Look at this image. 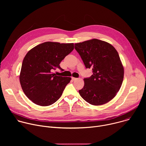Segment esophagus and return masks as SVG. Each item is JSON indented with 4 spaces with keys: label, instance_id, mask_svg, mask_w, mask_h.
<instances>
[{
    "label": "esophagus",
    "instance_id": "obj_1",
    "mask_svg": "<svg viewBox=\"0 0 146 146\" xmlns=\"http://www.w3.org/2000/svg\"><path fill=\"white\" fill-rule=\"evenodd\" d=\"M72 80H76L77 78H75V77H72Z\"/></svg>",
    "mask_w": 146,
    "mask_h": 146
}]
</instances>
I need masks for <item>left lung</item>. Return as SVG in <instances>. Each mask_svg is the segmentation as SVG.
<instances>
[{
  "instance_id": "left-lung-1",
  "label": "left lung",
  "mask_w": 146,
  "mask_h": 146,
  "mask_svg": "<svg viewBox=\"0 0 146 146\" xmlns=\"http://www.w3.org/2000/svg\"><path fill=\"white\" fill-rule=\"evenodd\" d=\"M74 48L86 68H91L93 73L84 79L80 96L92 105L109 102L119 90L123 78V67L118 52L110 44L96 38L76 43Z\"/></svg>"
}]
</instances>
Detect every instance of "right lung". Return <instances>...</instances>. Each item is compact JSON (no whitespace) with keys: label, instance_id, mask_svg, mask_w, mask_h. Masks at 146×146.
<instances>
[{"label":"right lung","instance_id":"1","mask_svg":"<svg viewBox=\"0 0 146 146\" xmlns=\"http://www.w3.org/2000/svg\"><path fill=\"white\" fill-rule=\"evenodd\" d=\"M74 49L73 43L47 41L35 47L25 55L19 75L20 84L26 96L41 106L52 105L61 96L70 77L52 73L60 62Z\"/></svg>","mask_w":146,"mask_h":146}]
</instances>
